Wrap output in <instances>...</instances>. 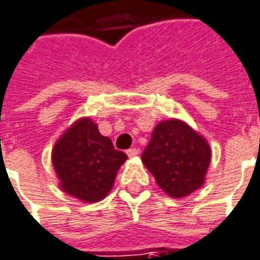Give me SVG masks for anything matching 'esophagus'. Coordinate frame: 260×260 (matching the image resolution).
<instances>
[{"mask_svg": "<svg viewBox=\"0 0 260 260\" xmlns=\"http://www.w3.org/2000/svg\"><path fill=\"white\" fill-rule=\"evenodd\" d=\"M138 153H139V151H138L137 148H131V149H128V151H126V155H128L129 158H134V156H137Z\"/></svg>", "mask_w": 260, "mask_h": 260, "instance_id": "esophagus-1", "label": "esophagus"}]
</instances>
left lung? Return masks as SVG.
<instances>
[{
    "label": "left lung",
    "instance_id": "8db88e82",
    "mask_svg": "<svg viewBox=\"0 0 260 260\" xmlns=\"http://www.w3.org/2000/svg\"><path fill=\"white\" fill-rule=\"evenodd\" d=\"M208 141L181 119L160 121L142 152V162L160 189L185 198L205 183L211 164Z\"/></svg>",
    "mask_w": 260,
    "mask_h": 260
}]
</instances>
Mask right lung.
Here are the masks:
<instances>
[{
    "label": "right lung",
    "mask_w": 260,
    "mask_h": 260,
    "mask_svg": "<svg viewBox=\"0 0 260 260\" xmlns=\"http://www.w3.org/2000/svg\"><path fill=\"white\" fill-rule=\"evenodd\" d=\"M128 156L101 135L96 123L81 118L71 125L52 149L59 188L82 202H98L112 189L118 169Z\"/></svg>",
    "instance_id": "add662e5"
}]
</instances>
